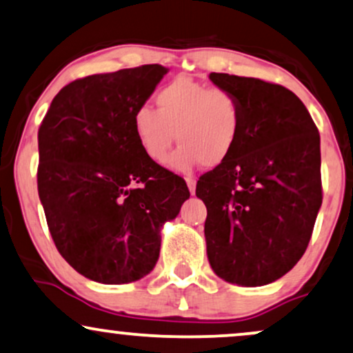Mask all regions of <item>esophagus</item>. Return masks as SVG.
Returning <instances> with one entry per match:
<instances>
[{
  "label": "esophagus",
  "mask_w": 353,
  "mask_h": 353,
  "mask_svg": "<svg viewBox=\"0 0 353 353\" xmlns=\"http://www.w3.org/2000/svg\"><path fill=\"white\" fill-rule=\"evenodd\" d=\"M185 182H187V185H189L190 194L194 195L195 194V184H197V182H195L194 177H185Z\"/></svg>",
  "instance_id": "1"
}]
</instances>
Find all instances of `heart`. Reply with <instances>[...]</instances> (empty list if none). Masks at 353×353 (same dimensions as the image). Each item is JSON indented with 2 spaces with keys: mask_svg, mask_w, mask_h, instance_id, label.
I'll use <instances>...</instances> for the list:
<instances>
[{
  "mask_svg": "<svg viewBox=\"0 0 353 353\" xmlns=\"http://www.w3.org/2000/svg\"><path fill=\"white\" fill-rule=\"evenodd\" d=\"M132 122L138 145L154 163H163L177 140L171 168L185 172L200 163L220 166L230 158L243 128V107L228 89L177 78L156 94V110L138 107Z\"/></svg>",
  "mask_w": 353,
  "mask_h": 353,
  "instance_id": "b5f03b06",
  "label": "heart"
}]
</instances>
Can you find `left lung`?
<instances>
[{
    "mask_svg": "<svg viewBox=\"0 0 353 353\" xmlns=\"http://www.w3.org/2000/svg\"><path fill=\"white\" fill-rule=\"evenodd\" d=\"M238 96L243 128L230 158L197 182L207 207L205 241L225 282L262 287L305 254L323 203L319 132L287 88L257 78L210 73Z\"/></svg>",
    "mask_w": 353,
    "mask_h": 353,
    "instance_id": "1",
    "label": "left lung"
}]
</instances>
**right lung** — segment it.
Here are the masks:
<instances>
[{
	"mask_svg": "<svg viewBox=\"0 0 353 353\" xmlns=\"http://www.w3.org/2000/svg\"><path fill=\"white\" fill-rule=\"evenodd\" d=\"M168 68L91 74L53 97L39 128V197L53 243L94 282H137L154 269L161 228L190 197L185 181L143 153L133 114Z\"/></svg>",
	"mask_w": 353,
	"mask_h": 353,
	"instance_id": "obj_1",
	"label": "right lung"
}]
</instances>
